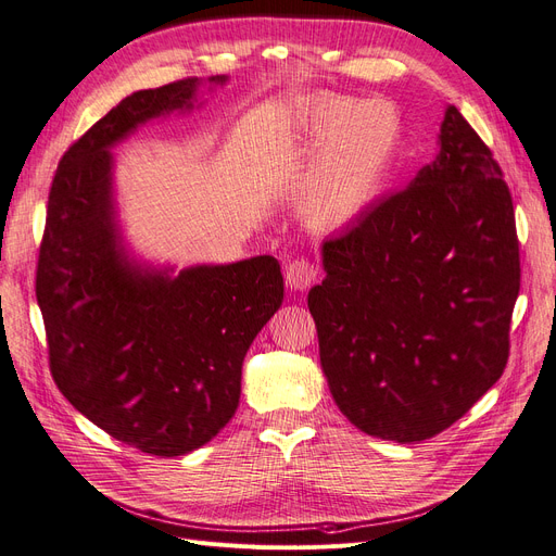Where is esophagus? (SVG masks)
I'll list each match as a JSON object with an SVG mask.
<instances>
[{"mask_svg": "<svg viewBox=\"0 0 556 556\" xmlns=\"http://www.w3.org/2000/svg\"><path fill=\"white\" fill-rule=\"evenodd\" d=\"M317 278V268L313 262L308 260H292L288 266H285V282L288 288L294 292H304L306 288H311V282Z\"/></svg>", "mask_w": 556, "mask_h": 556, "instance_id": "esophagus-1", "label": "esophagus"}]
</instances>
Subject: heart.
Listing matches in <instances>:
<instances>
[{
  "label": "heart",
  "mask_w": 556,
  "mask_h": 556,
  "mask_svg": "<svg viewBox=\"0 0 556 556\" xmlns=\"http://www.w3.org/2000/svg\"><path fill=\"white\" fill-rule=\"evenodd\" d=\"M311 153L299 211L319 229H341L371 208L392 176L401 148V115L387 99H317L299 115Z\"/></svg>",
  "instance_id": "heart-1"
}]
</instances>
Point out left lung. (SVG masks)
<instances>
[{
	"instance_id": "8db88e82",
	"label": "left lung",
	"mask_w": 556,
	"mask_h": 556,
	"mask_svg": "<svg viewBox=\"0 0 556 556\" xmlns=\"http://www.w3.org/2000/svg\"><path fill=\"white\" fill-rule=\"evenodd\" d=\"M308 292L331 396L359 431L417 443L501 378L519 294L515 211L492 150L452 104L439 155L323 243Z\"/></svg>"
}]
</instances>
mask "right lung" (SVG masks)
<instances>
[{
    "label": "right lung",
    "instance_id": "obj_1",
    "mask_svg": "<svg viewBox=\"0 0 556 556\" xmlns=\"http://www.w3.org/2000/svg\"><path fill=\"white\" fill-rule=\"evenodd\" d=\"M201 86L182 78L131 92L66 150L48 194L37 266L60 392L113 439L155 457L201 447L233 417L245 352L285 290L271 255L176 274L125 245L111 148L148 121L192 111Z\"/></svg>",
    "mask_w": 556,
    "mask_h": 556
}]
</instances>
